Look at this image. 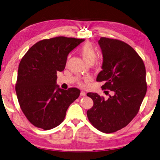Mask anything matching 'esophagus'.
Returning a JSON list of instances; mask_svg holds the SVG:
<instances>
[{"label":"esophagus","instance_id":"esophagus-1","mask_svg":"<svg viewBox=\"0 0 160 160\" xmlns=\"http://www.w3.org/2000/svg\"><path fill=\"white\" fill-rule=\"evenodd\" d=\"M80 95H81V96H85L87 95V94L85 92H84V91H81Z\"/></svg>","mask_w":160,"mask_h":160}]
</instances>
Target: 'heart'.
<instances>
[{"instance_id": "heart-1", "label": "heart", "mask_w": 160, "mask_h": 160, "mask_svg": "<svg viewBox=\"0 0 160 160\" xmlns=\"http://www.w3.org/2000/svg\"><path fill=\"white\" fill-rule=\"evenodd\" d=\"M80 52L82 57L87 62L91 63L94 62L96 57V52L93 46L90 43H85L83 44L81 49ZM79 85L82 86V82H79Z\"/></svg>"}]
</instances>
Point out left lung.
<instances>
[{"label": "left lung", "instance_id": "obj_1", "mask_svg": "<svg viewBox=\"0 0 160 160\" xmlns=\"http://www.w3.org/2000/svg\"><path fill=\"white\" fill-rule=\"evenodd\" d=\"M98 44L103 63L96 81H105L102 88L114 94L105 99L97 93H88L94 105L87 114L94 127L109 133L126 126L138 114L147 92L146 70L141 58L128 44L103 37Z\"/></svg>", "mask_w": 160, "mask_h": 160}]
</instances>
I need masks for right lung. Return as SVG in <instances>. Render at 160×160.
<instances>
[{"mask_svg":"<svg viewBox=\"0 0 160 160\" xmlns=\"http://www.w3.org/2000/svg\"><path fill=\"white\" fill-rule=\"evenodd\" d=\"M85 40L59 36L43 40L30 48L19 65L16 87L22 111L36 127L45 130L58 126L68 108L80 95L77 88L57 85L69 53Z\"/></svg>","mask_w":160,"mask_h":160,"instance_id":"right-lung-1","label":"right lung"}]
</instances>
